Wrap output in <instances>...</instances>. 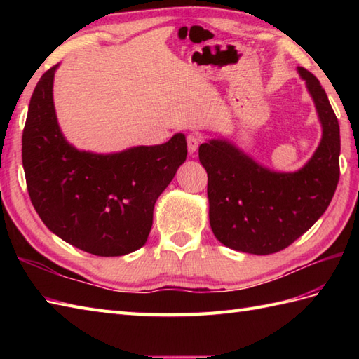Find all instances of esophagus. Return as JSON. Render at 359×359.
<instances>
[{
  "label": "esophagus",
  "instance_id": "1",
  "mask_svg": "<svg viewBox=\"0 0 359 359\" xmlns=\"http://www.w3.org/2000/svg\"><path fill=\"white\" fill-rule=\"evenodd\" d=\"M187 142H188V152H189V154H194L197 148H199L201 142H202V137L199 134H189L187 137Z\"/></svg>",
  "mask_w": 359,
  "mask_h": 359
}]
</instances>
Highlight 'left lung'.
I'll return each mask as SVG.
<instances>
[{
  "label": "left lung",
  "mask_w": 359,
  "mask_h": 359,
  "mask_svg": "<svg viewBox=\"0 0 359 359\" xmlns=\"http://www.w3.org/2000/svg\"><path fill=\"white\" fill-rule=\"evenodd\" d=\"M313 98L321 142L297 171L261 165L234 143L211 139L199 147L208 174L210 225L225 247L250 255H271L313 226L332 202L339 180V125L321 83L297 67Z\"/></svg>",
  "instance_id": "8db88e82"
}]
</instances>
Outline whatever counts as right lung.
<instances>
[{"instance_id":"1","label":"right lung","mask_w":359,"mask_h":359,"mask_svg":"<svg viewBox=\"0 0 359 359\" xmlns=\"http://www.w3.org/2000/svg\"><path fill=\"white\" fill-rule=\"evenodd\" d=\"M58 66L36 83L22 131L30 201L43 224L71 245L95 256L133 253L147 243L158 196L185 162V134L108 154L75 148L53 104Z\"/></svg>"}]
</instances>
